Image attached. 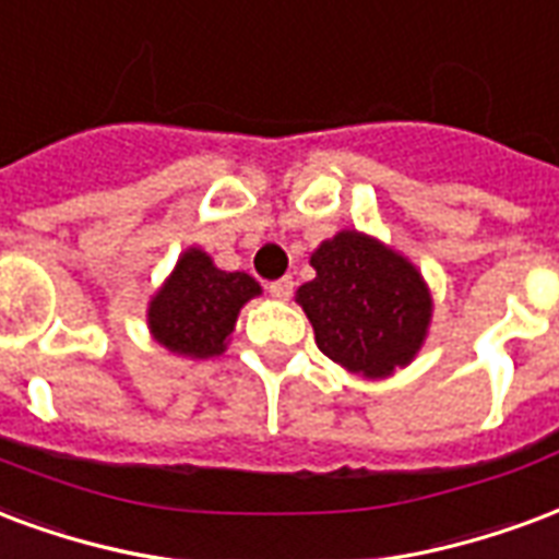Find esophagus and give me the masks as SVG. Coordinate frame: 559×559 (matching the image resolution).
<instances>
[{"label":"esophagus","instance_id":"obj_1","mask_svg":"<svg viewBox=\"0 0 559 559\" xmlns=\"http://www.w3.org/2000/svg\"><path fill=\"white\" fill-rule=\"evenodd\" d=\"M269 296L272 299H290V293H293V278H278V281H272L266 287Z\"/></svg>","mask_w":559,"mask_h":559}]
</instances>
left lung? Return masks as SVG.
<instances>
[{"mask_svg": "<svg viewBox=\"0 0 559 559\" xmlns=\"http://www.w3.org/2000/svg\"><path fill=\"white\" fill-rule=\"evenodd\" d=\"M311 266L317 278L301 284L296 301L322 355L376 379L420 353L432 296L412 260L367 234L341 230L313 251Z\"/></svg>", "mask_w": 559, "mask_h": 559, "instance_id": "8db88e82", "label": "left lung"}]
</instances>
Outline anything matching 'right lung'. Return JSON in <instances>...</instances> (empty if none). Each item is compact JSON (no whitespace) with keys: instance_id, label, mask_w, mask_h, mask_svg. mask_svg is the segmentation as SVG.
<instances>
[{"instance_id":"obj_1","label":"right lung","mask_w":559,"mask_h":559,"mask_svg":"<svg viewBox=\"0 0 559 559\" xmlns=\"http://www.w3.org/2000/svg\"><path fill=\"white\" fill-rule=\"evenodd\" d=\"M260 296L246 272H225L201 248H186L147 305V329L168 353L213 358L227 349L239 308Z\"/></svg>"}]
</instances>
